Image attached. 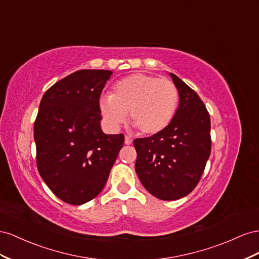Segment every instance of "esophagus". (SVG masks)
I'll return each instance as SVG.
<instances>
[{
    "label": "esophagus",
    "instance_id": "34e87169",
    "mask_svg": "<svg viewBox=\"0 0 259 259\" xmlns=\"http://www.w3.org/2000/svg\"><path fill=\"white\" fill-rule=\"evenodd\" d=\"M131 143H132V139H131L130 137H128V136H125V137H124V144L130 145Z\"/></svg>",
    "mask_w": 259,
    "mask_h": 259
}]
</instances>
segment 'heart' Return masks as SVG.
Segmentation results:
<instances>
[{
  "mask_svg": "<svg viewBox=\"0 0 259 259\" xmlns=\"http://www.w3.org/2000/svg\"><path fill=\"white\" fill-rule=\"evenodd\" d=\"M179 103V92L171 80L138 72L114 84L112 94H103L99 109L109 130L119 129L127 119L145 136L164 130L171 122Z\"/></svg>",
  "mask_w": 259,
  "mask_h": 259,
  "instance_id": "heart-1",
  "label": "heart"
}]
</instances>
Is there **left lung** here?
<instances>
[{"instance_id": "left-lung-1", "label": "left lung", "mask_w": 259, "mask_h": 259, "mask_svg": "<svg viewBox=\"0 0 259 259\" xmlns=\"http://www.w3.org/2000/svg\"><path fill=\"white\" fill-rule=\"evenodd\" d=\"M179 107L167 127L136 139V171L143 187L164 201H176L194 190L211 150L210 117L197 93L174 73Z\"/></svg>"}]
</instances>
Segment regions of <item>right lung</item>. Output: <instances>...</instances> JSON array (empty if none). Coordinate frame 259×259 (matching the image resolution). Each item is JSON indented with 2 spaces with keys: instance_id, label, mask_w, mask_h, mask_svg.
I'll return each mask as SVG.
<instances>
[{
  "instance_id": "add662e5",
  "label": "right lung",
  "mask_w": 259,
  "mask_h": 259,
  "mask_svg": "<svg viewBox=\"0 0 259 259\" xmlns=\"http://www.w3.org/2000/svg\"><path fill=\"white\" fill-rule=\"evenodd\" d=\"M110 70L72 72L44 93L33 136L36 167L62 201L81 205L104 188L123 145V135L101 129L99 100Z\"/></svg>"
}]
</instances>
